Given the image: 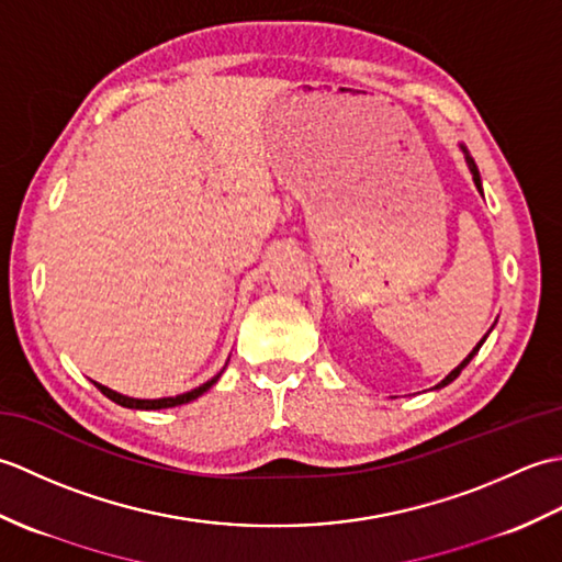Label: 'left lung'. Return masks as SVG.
<instances>
[{
  "label": "left lung",
  "instance_id": "8db88e82",
  "mask_svg": "<svg viewBox=\"0 0 562 562\" xmlns=\"http://www.w3.org/2000/svg\"><path fill=\"white\" fill-rule=\"evenodd\" d=\"M463 151H465V149H463ZM465 161H469V169H471V173H473V183H475V188H479V190H481V193H483V188H481V176H479V169H475V164H473V159L469 157V154H465ZM485 338H487V336H485ZM485 338H483V340H481L479 345H475V348L471 350V355H469V357H465V360H463V362H461V364H459L457 369H453V372H451V374H449V376H447L445 381H439V384H437L435 389H441V386H447V384H451V381H453V379H457V376L461 374V369H463L465 364H469V362L473 360V355L481 350V345L485 342Z\"/></svg>",
  "mask_w": 562,
  "mask_h": 562
}]
</instances>
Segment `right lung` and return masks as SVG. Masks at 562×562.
Returning a JSON list of instances; mask_svg holds the SVG:
<instances>
[{"mask_svg":"<svg viewBox=\"0 0 562 562\" xmlns=\"http://www.w3.org/2000/svg\"><path fill=\"white\" fill-rule=\"evenodd\" d=\"M222 376V372L214 376V379H210L207 384H202V386H198V389H193V391H188V393H181V396H176V398H157V401H139V398H127V396H121V393H115V391H111V389H105V386H101V384H97V381H93V384H97V389L103 393V396H109L111 401H115L117 405H125V408H137V411H159V408H173V405H183V403H188V401H195L198 396H202V393H205L212 384H217V379Z\"/></svg>","mask_w":562,"mask_h":562,"instance_id":"add662e5","label":"right lung"}]
</instances>
